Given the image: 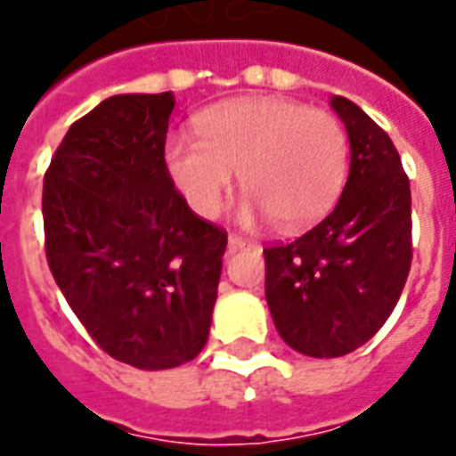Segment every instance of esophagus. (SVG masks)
I'll return each mask as SVG.
<instances>
[{
	"instance_id": "esophagus-1",
	"label": "esophagus",
	"mask_w": 456,
	"mask_h": 456,
	"mask_svg": "<svg viewBox=\"0 0 456 456\" xmlns=\"http://www.w3.org/2000/svg\"><path fill=\"white\" fill-rule=\"evenodd\" d=\"M248 246H250V240L240 238V235H231V238H228V248H231V250H240V248Z\"/></svg>"
}]
</instances>
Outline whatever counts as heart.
<instances>
[{
  "label": "heart",
  "mask_w": 456,
  "mask_h": 456,
  "mask_svg": "<svg viewBox=\"0 0 456 456\" xmlns=\"http://www.w3.org/2000/svg\"><path fill=\"white\" fill-rule=\"evenodd\" d=\"M198 136L175 131L163 159L188 206L218 216L235 171L248 196L240 218L273 216L285 231L322 218L340 196L350 141L338 116L281 96H248L198 116Z\"/></svg>",
  "instance_id": "1"
}]
</instances>
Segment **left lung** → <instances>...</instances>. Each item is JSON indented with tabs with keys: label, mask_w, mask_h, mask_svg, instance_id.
Wrapping results in <instances>:
<instances>
[{
	"label": "left lung",
	"mask_w": 456,
	"mask_h": 456,
	"mask_svg": "<svg viewBox=\"0 0 456 456\" xmlns=\"http://www.w3.org/2000/svg\"><path fill=\"white\" fill-rule=\"evenodd\" d=\"M330 106L350 141V175L328 218L263 250L265 300L281 338L307 357L365 345L400 300L412 263V196L395 143L345 96Z\"/></svg>",
	"instance_id": "obj_1"
}]
</instances>
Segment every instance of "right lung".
Wrapping results in <instances>:
<instances>
[{"instance_id":"1","label":"right lung","mask_w":456,"mask_h":456,"mask_svg":"<svg viewBox=\"0 0 456 456\" xmlns=\"http://www.w3.org/2000/svg\"><path fill=\"white\" fill-rule=\"evenodd\" d=\"M174 94H118L66 131L44 175L46 260L103 353L138 370L191 362L208 340L228 235L174 188Z\"/></svg>"}]
</instances>
